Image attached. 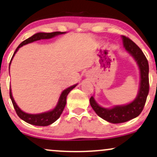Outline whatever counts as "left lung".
<instances>
[{
    "label": "left lung",
    "mask_w": 157,
    "mask_h": 157,
    "mask_svg": "<svg viewBox=\"0 0 157 157\" xmlns=\"http://www.w3.org/2000/svg\"><path fill=\"white\" fill-rule=\"evenodd\" d=\"M123 46L135 59L140 69V87L136 98L131 103L125 105H117L107 109L101 107L91 97L89 101L94 110L101 118L111 123H125L135 118L141 114L145 105L149 91L148 82V63L146 56L137 44L131 39L122 36Z\"/></svg>",
    "instance_id": "left-lung-1"
}]
</instances>
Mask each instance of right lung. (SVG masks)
Wrapping results in <instances>:
<instances>
[{
	"label": "right lung",
	"instance_id": "right-lung-1",
	"mask_svg": "<svg viewBox=\"0 0 157 157\" xmlns=\"http://www.w3.org/2000/svg\"><path fill=\"white\" fill-rule=\"evenodd\" d=\"M65 33H66V32H51V33L39 32V33L34 34L33 36H30L29 38L26 39V40L22 42L17 47V48L16 49L15 52H14L13 56H12L10 64H11L12 59H13V56H15L16 52H17L18 50H19V49L23 45H25L26 44L31 43V42H33L34 41H37V40L52 38L57 35H59V34H63ZM76 86H77V83L76 84L74 85V86H70L68 87V88H67L66 89H65V90L61 93L60 98H59L58 102L57 104L56 107H55L53 109H52V110L50 111L46 112V113H40V114H29V113H24V112L22 111L21 109L18 107V105H16L15 101H14L13 97L12 96L11 88H10L9 94H10V98H11L12 103H13L14 109H15L16 110V113L20 118L23 120L24 121L26 122L27 123L31 124V125H37V126H48L49 125H50V124L53 123L54 122H56L57 120L60 117V115L62 114L63 111L65 106L66 105V97L68 96V93L70 92L73 89L75 88Z\"/></svg>",
	"mask_w": 157,
	"mask_h": 157
}]
</instances>
